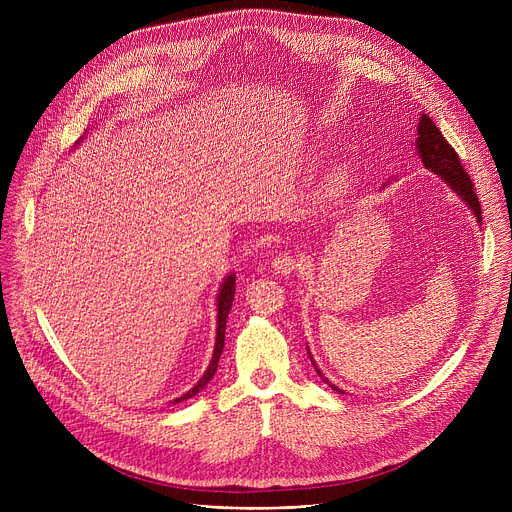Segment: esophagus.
Returning a JSON list of instances; mask_svg holds the SVG:
<instances>
[{
    "label": "esophagus",
    "instance_id": "1",
    "mask_svg": "<svg viewBox=\"0 0 512 512\" xmlns=\"http://www.w3.org/2000/svg\"><path fill=\"white\" fill-rule=\"evenodd\" d=\"M271 267L275 269V273H281V275H289L300 269V261L296 257H291L287 253H279L277 257H273L271 261Z\"/></svg>",
    "mask_w": 512,
    "mask_h": 512
}]
</instances>
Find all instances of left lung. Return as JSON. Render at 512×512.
<instances>
[{
    "mask_svg": "<svg viewBox=\"0 0 512 512\" xmlns=\"http://www.w3.org/2000/svg\"><path fill=\"white\" fill-rule=\"evenodd\" d=\"M417 152L423 160V166L431 172H435L437 176H442L456 194H460V198L474 210L478 223L482 225V210H480V202L478 196L474 192V184L468 176V172L464 170L460 156L456 154V150L448 143V139L442 135V131L435 127V123L427 117L421 115L419 125H417ZM312 358V356H310ZM314 362V360H312ZM316 367V362H314ZM318 371V367H316ZM318 375L322 377V373L318 371ZM326 381V379H324ZM334 391L342 393L338 387H334L330 381H326Z\"/></svg>",
    "mask_w": 512,
    "mask_h": 512,
    "instance_id": "8db88e82",
    "label": "left lung"
}]
</instances>
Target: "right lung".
Returning a JSON list of instances; mask_svg holds the SVG:
<instances>
[{"mask_svg": "<svg viewBox=\"0 0 512 512\" xmlns=\"http://www.w3.org/2000/svg\"><path fill=\"white\" fill-rule=\"evenodd\" d=\"M218 328H216V344H214V352H212V360H210V364H208V369H206V373L202 375V379L186 393V395H182V397H178L176 399V403H180V401H186V399H190V397H194L212 377H214V373H216V369H218V358H221V354H223V346H225V328H227V318H229V312H231V306H233V300H235V275L231 273L227 279H225V283H223V287H221V291H218Z\"/></svg>", "mask_w": 512, "mask_h": 512, "instance_id": "right-lung-1", "label": "right lung"}]
</instances>
